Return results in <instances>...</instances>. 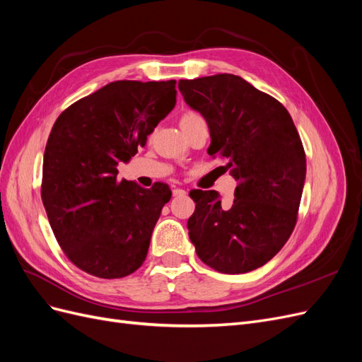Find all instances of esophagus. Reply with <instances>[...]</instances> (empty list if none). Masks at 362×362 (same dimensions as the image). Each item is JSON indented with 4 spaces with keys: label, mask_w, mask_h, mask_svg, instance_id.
Segmentation results:
<instances>
[{
    "label": "esophagus",
    "mask_w": 362,
    "mask_h": 362,
    "mask_svg": "<svg viewBox=\"0 0 362 362\" xmlns=\"http://www.w3.org/2000/svg\"><path fill=\"white\" fill-rule=\"evenodd\" d=\"M172 192H173V196H177V198H181V196L187 194V192L182 190V189H177V187H175Z\"/></svg>",
    "instance_id": "1"
}]
</instances>
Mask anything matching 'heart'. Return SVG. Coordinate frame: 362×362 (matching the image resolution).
Returning a JSON list of instances; mask_svg holds the SVG:
<instances>
[{
  "mask_svg": "<svg viewBox=\"0 0 362 362\" xmlns=\"http://www.w3.org/2000/svg\"><path fill=\"white\" fill-rule=\"evenodd\" d=\"M189 115H193V113H189ZM189 115H185V116H189Z\"/></svg>",
  "mask_w": 362,
  "mask_h": 362,
  "instance_id": "obj_1",
  "label": "heart"
}]
</instances>
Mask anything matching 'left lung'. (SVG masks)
Here are the masks:
<instances>
[{
	"label": "left lung",
	"mask_w": 362,
	"mask_h": 362,
	"mask_svg": "<svg viewBox=\"0 0 362 362\" xmlns=\"http://www.w3.org/2000/svg\"><path fill=\"white\" fill-rule=\"evenodd\" d=\"M178 89L210 129L208 154L225 160L238 185L231 206L214 190H192L189 237L206 266L246 273L264 266L291 235L306 160L287 108L233 74L180 80Z\"/></svg>",
	"instance_id": "8db88e82"
}]
</instances>
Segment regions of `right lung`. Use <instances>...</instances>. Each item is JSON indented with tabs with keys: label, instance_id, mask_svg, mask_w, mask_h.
I'll return each mask as SVG.
<instances>
[{
	"label": "right lung",
	"instance_id": "obj_1",
	"mask_svg": "<svg viewBox=\"0 0 362 362\" xmlns=\"http://www.w3.org/2000/svg\"><path fill=\"white\" fill-rule=\"evenodd\" d=\"M177 81H113L68 107L47 141L42 202L60 247L89 275L115 279L146 258L172 192L117 180L160 120L177 104Z\"/></svg>",
	"mask_w": 362,
	"mask_h": 362
}]
</instances>
